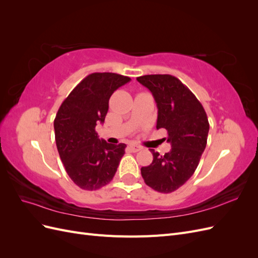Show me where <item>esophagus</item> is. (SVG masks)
<instances>
[{"instance_id": "1", "label": "esophagus", "mask_w": 258, "mask_h": 258, "mask_svg": "<svg viewBox=\"0 0 258 258\" xmlns=\"http://www.w3.org/2000/svg\"><path fill=\"white\" fill-rule=\"evenodd\" d=\"M129 150L131 151V152H139V151H141L142 150V146H140V145H137V144H129Z\"/></svg>"}]
</instances>
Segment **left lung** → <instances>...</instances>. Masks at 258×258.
Returning a JSON list of instances; mask_svg holds the SVG:
<instances>
[{"mask_svg":"<svg viewBox=\"0 0 258 258\" xmlns=\"http://www.w3.org/2000/svg\"><path fill=\"white\" fill-rule=\"evenodd\" d=\"M137 81L152 92L158 108L156 128L168 131L171 150L163 156L151 150L153 162L141 168L146 185L168 194L188 181L207 146L210 124L204 106L176 77L169 74L140 76Z\"/></svg>","mask_w":258,"mask_h":258,"instance_id":"left-lung-1","label":"left lung"}]
</instances>
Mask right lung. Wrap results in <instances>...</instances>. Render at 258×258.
<instances>
[{
    "mask_svg": "<svg viewBox=\"0 0 258 258\" xmlns=\"http://www.w3.org/2000/svg\"><path fill=\"white\" fill-rule=\"evenodd\" d=\"M130 82L116 73H92L76 86L59 107L53 121L61 161L72 181L85 190H96L112 181L126 144L99 139L97 123H103L108 100Z\"/></svg>",
    "mask_w": 258,
    "mask_h": 258,
    "instance_id": "right-lung-1",
    "label": "right lung"
}]
</instances>
